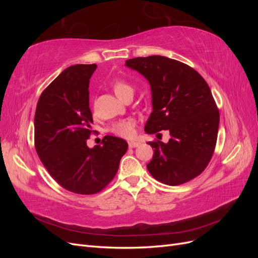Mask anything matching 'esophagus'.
Returning a JSON list of instances; mask_svg holds the SVG:
<instances>
[{
	"instance_id": "esophagus-1",
	"label": "esophagus",
	"mask_w": 258,
	"mask_h": 258,
	"mask_svg": "<svg viewBox=\"0 0 258 258\" xmlns=\"http://www.w3.org/2000/svg\"><path fill=\"white\" fill-rule=\"evenodd\" d=\"M128 144H129V147H130V148H134V147H137V146H139V145H140V143H139V142H135V141L129 142Z\"/></svg>"
}]
</instances>
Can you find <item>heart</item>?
<instances>
[{
    "label": "heart",
    "instance_id": "1",
    "mask_svg": "<svg viewBox=\"0 0 258 258\" xmlns=\"http://www.w3.org/2000/svg\"><path fill=\"white\" fill-rule=\"evenodd\" d=\"M113 89L116 93V96L118 98H120L122 95H124V93L128 91H134L130 85L121 81L115 82L113 84ZM111 131L113 134L122 138H127V139L132 138L136 134V121L132 118L120 120L118 122H116L115 124H113Z\"/></svg>",
    "mask_w": 258,
    "mask_h": 258
}]
</instances>
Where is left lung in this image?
<instances>
[{"label": "left lung", "mask_w": 258, "mask_h": 258, "mask_svg": "<svg viewBox=\"0 0 258 258\" xmlns=\"http://www.w3.org/2000/svg\"><path fill=\"white\" fill-rule=\"evenodd\" d=\"M124 66L151 85L153 112L145 123L146 134L170 132L168 143L147 142L155 148L147 170L171 186L198 176L212 158L220 124L209 85L192 68L167 57L134 58Z\"/></svg>", "instance_id": "left-lung-1"}]
</instances>
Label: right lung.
I'll list each match as a JSON object with an SVG mask.
<instances>
[{
	"label": "right lung",
	"instance_id": "add662e5",
	"mask_svg": "<svg viewBox=\"0 0 258 258\" xmlns=\"http://www.w3.org/2000/svg\"><path fill=\"white\" fill-rule=\"evenodd\" d=\"M97 64L67 68L38 99L34 142L38 157L51 177L67 190L92 195L114 178L128 143L105 136L89 148L91 134L89 80Z\"/></svg>",
	"mask_w": 258,
	"mask_h": 258
}]
</instances>
